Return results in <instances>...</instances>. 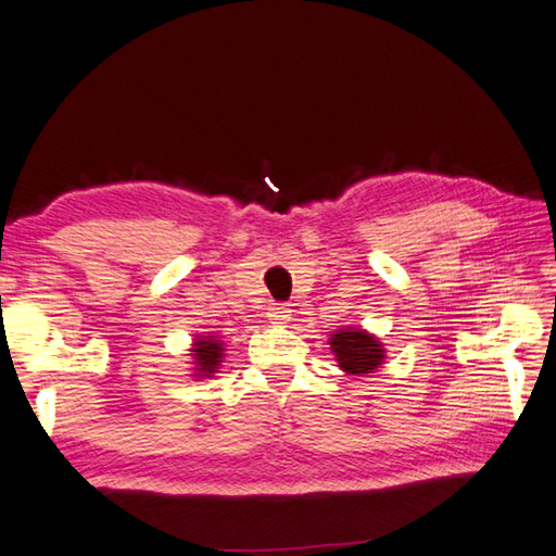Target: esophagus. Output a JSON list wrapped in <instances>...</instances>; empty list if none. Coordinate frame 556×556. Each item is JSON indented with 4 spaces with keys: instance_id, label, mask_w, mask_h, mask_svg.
I'll list each match as a JSON object with an SVG mask.
<instances>
[{
    "instance_id": "34e87169",
    "label": "esophagus",
    "mask_w": 556,
    "mask_h": 556,
    "mask_svg": "<svg viewBox=\"0 0 556 556\" xmlns=\"http://www.w3.org/2000/svg\"><path fill=\"white\" fill-rule=\"evenodd\" d=\"M267 318L269 323H289L291 318V311L287 306H281V303H271V306L267 308Z\"/></svg>"
}]
</instances>
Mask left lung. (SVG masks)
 I'll return each instance as SVG.
<instances>
[{"instance_id":"left-lung-1","label":"left lung","mask_w":556,"mask_h":556,"mask_svg":"<svg viewBox=\"0 0 556 556\" xmlns=\"http://www.w3.org/2000/svg\"><path fill=\"white\" fill-rule=\"evenodd\" d=\"M330 350L337 366L346 376H366L378 371L386 362V346L374 332L364 328H340L330 334Z\"/></svg>"}]
</instances>
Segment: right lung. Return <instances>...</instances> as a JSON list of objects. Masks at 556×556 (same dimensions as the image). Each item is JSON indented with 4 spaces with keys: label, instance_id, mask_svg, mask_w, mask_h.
<instances>
[{
    "label": "right lung",
    "instance_id": "1",
    "mask_svg": "<svg viewBox=\"0 0 556 556\" xmlns=\"http://www.w3.org/2000/svg\"><path fill=\"white\" fill-rule=\"evenodd\" d=\"M190 358H192V368H190V376L194 378H212L214 374H219L216 368L222 366L224 362V340H219L214 332H204L198 334L190 344Z\"/></svg>",
    "mask_w": 556,
    "mask_h": 556
}]
</instances>
